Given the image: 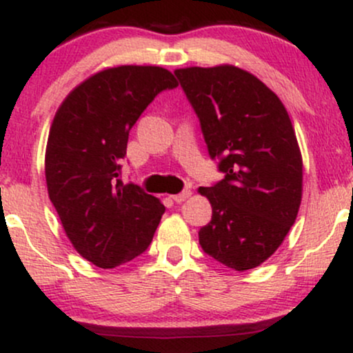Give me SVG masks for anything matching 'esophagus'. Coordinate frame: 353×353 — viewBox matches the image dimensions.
I'll return each instance as SVG.
<instances>
[{
  "instance_id": "34e87169",
  "label": "esophagus",
  "mask_w": 353,
  "mask_h": 353,
  "mask_svg": "<svg viewBox=\"0 0 353 353\" xmlns=\"http://www.w3.org/2000/svg\"><path fill=\"white\" fill-rule=\"evenodd\" d=\"M190 194H192V192H190L189 189H185V190H182L181 194H176V196H171V197H172V201H176L177 204H181V202H184L185 199H189Z\"/></svg>"
}]
</instances>
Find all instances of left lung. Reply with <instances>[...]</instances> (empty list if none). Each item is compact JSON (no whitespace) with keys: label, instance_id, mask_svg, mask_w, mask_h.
<instances>
[{"label":"left lung","instance_id":"8db88e82","mask_svg":"<svg viewBox=\"0 0 353 353\" xmlns=\"http://www.w3.org/2000/svg\"><path fill=\"white\" fill-rule=\"evenodd\" d=\"M174 74L225 174L212 188H199L212 205L199 244L229 269H254L279 249L301 208L303 164L292 121L272 89L232 64Z\"/></svg>","mask_w":353,"mask_h":353}]
</instances>
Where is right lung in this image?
I'll return each mask as SVG.
<instances>
[{"instance_id": "add662e5", "label": "right lung", "mask_w": 353, "mask_h": 353, "mask_svg": "<svg viewBox=\"0 0 353 353\" xmlns=\"http://www.w3.org/2000/svg\"><path fill=\"white\" fill-rule=\"evenodd\" d=\"M176 86L172 72L159 66L108 68L72 89L52 119L48 194L72 247L101 269L143 254L163 217L157 197L123 184L121 161L144 109Z\"/></svg>"}]
</instances>
